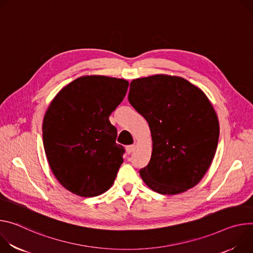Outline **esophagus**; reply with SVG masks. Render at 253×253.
<instances>
[{"label": "esophagus", "instance_id": "34e87169", "mask_svg": "<svg viewBox=\"0 0 253 253\" xmlns=\"http://www.w3.org/2000/svg\"><path fill=\"white\" fill-rule=\"evenodd\" d=\"M134 148H135V146H134V145H129V146H126V153H127V154H130V153H132V152L134 151Z\"/></svg>", "mask_w": 253, "mask_h": 253}]
</instances>
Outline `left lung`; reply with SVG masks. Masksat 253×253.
<instances>
[{
    "label": "left lung",
    "instance_id": "obj_1",
    "mask_svg": "<svg viewBox=\"0 0 253 253\" xmlns=\"http://www.w3.org/2000/svg\"><path fill=\"white\" fill-rule=\"evenodd\" d=\"M128 101L151 128L152 157L139 170L147 186L175 195L197 185L219 138L216 112L204 92L182 77L158 74L132 80Z\"/></svg>",
    "mask_w": 253,
    "mask_h": 253
}]
</instances>
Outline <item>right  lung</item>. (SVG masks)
I'll use <instances>...</instances> for the list:
<instances>
[{"label": "right lung", "instance_id": "1", "mask_svg": "<svg viewBox=\"0 0 253 253\" xmlns=\"http://www.w3.org/2000/svg\"><path fill=\"white\" fill-rule=\"evenodd\" d=\"M128 87L125 79L91 75L62 88L43 121V144L54 176L73 194L94 197L114 184L125 148L108 120Z\"/></svg>", "mask_w": 253, "mask_h": 253}]
</instances>
